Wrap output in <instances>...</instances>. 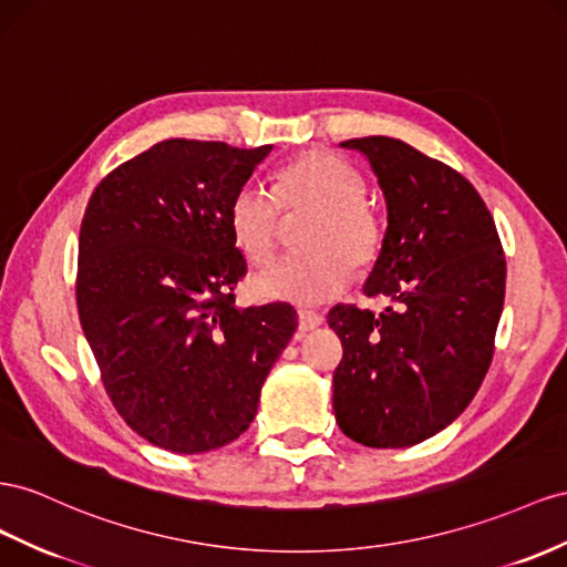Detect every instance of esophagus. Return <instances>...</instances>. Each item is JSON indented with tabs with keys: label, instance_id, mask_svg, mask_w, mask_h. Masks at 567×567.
<instances>
[{
	"label": "esophagus",
	"instance_id": "1",
	"mask_svg": "<svg viewBox=\"0 0 567 567\" xmlns=\"http://www.w3.org/2000/svg\"><path fill=\"white\" fill-rule=\"evenodd\" d=\"M324 324V317H321L319 312H312V310H298V329L305 333V331H312L317 327Z\"/></svg>",
	"mask_w": 567,
	"mask_h": 567
}]
</instances>
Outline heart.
Segmentation results:
<instances>
[{"mask_svg":"<svg viewBox=\"0 0 567 567\" xmlns=\"http://www.w3.org/2000/svg\"><path fill=\"white\" fill-rule=\"evenodd\" d=\"M362 176L329 152L310 150L288 159L274 186L248 181L228 205V228L236 248L252 265H267L277 252L281 209L312 214L300 255L271 265L252 281L257 298L310 305L339 296L350 267L367 269L379 257L381 221L364 200Z\"/></svg>","mask_w":567,"mask_h":567,"instance_id":"b5f03b06","label":"heart"}]
</instances>
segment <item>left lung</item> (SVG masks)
<instances>
[{
  "instance_id": "obj_1",
  "label": "left lung",
  "mask_w": 567,
  "mask_h": 567,
  "mask_svg": "<svg viewBox=\"0 0 567 567\" xmlns=\"http://www.w3.org/2000/svg\"><path fill=\"white\" fill-rule=\"evenodd\" d=\"M341 147L370 159L389 226L364 284L393 308L336 305L343 343L333 372L341 432L370 449H405L439 434L470 405L494 358L506 257L492 212L449 164L386 135Z\"/></svg>"
}]
</instances>
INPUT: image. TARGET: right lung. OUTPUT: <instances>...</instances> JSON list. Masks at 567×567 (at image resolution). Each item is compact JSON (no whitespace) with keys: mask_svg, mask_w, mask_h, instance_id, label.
<instances>
[{"mask_svg":"<svg viewBox=\"0 0 567 567\" xmlns=\"http://www.w3.org/2000/svg\"><path fill=\"white\" fill-rule=\"evenodd\" d=\"M271 145L162 141L106 174L79 238L75 302L106 395L133 432L174 453L248 430L298 327L288 302L236 308L246 257L228 205Z\"/></svg>","mask_w":567,"mask_h":567,"instance_id":"add662e5","label":"right lung"}]
</instances>
